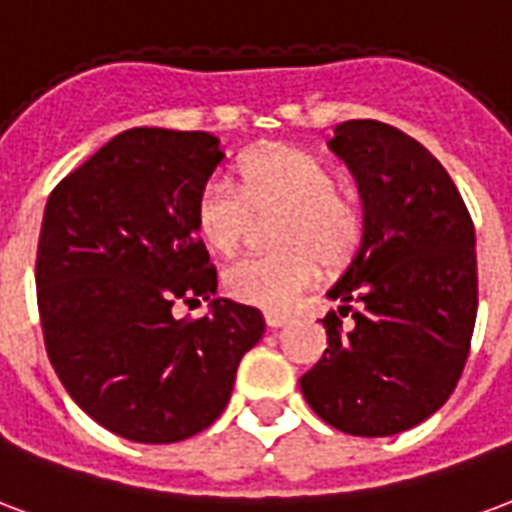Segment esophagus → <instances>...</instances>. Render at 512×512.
<instances>
[{"mask_svg": "<svg viewBox=\"0 0 512 512\" xmlns=\"http://www.w3.org/2000/svg\"><path fill=\"white\" fill-rule=\"evenodd\" d=\"M290 323V317L287 314H279V312H266V325L268 328H282V325Z\"/></svg>", "mask_w": 512, "mask_h": 512, "instance_id": "obj_1", "label": "esophagus"}]
</instances>
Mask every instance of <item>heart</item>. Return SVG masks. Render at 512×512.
I'll use <instances>...</instances> for the list:
<instances>
[{
    "label": "heart",
    "instance_id": "obj_1",
    "mask_svg": "<svg viewBox=\"0 0 512 512\" xmlns=\"http://www.w3.org/2000/svg\"><path fill=\"white\" fill-rule=\"evenodd\" d=\"M274 255L241 257L225 271V290L246 306L282 312L320 282L323 263L342 268L363 241L361 203L336 184L323 157L298 146L249 154L238 168V189L206 181L195 203L200 238L219 255L244 244L255 219H274Z\"/></svg>",
    "mask_w": 512,
    "mask_h": 512
}]
</instances>
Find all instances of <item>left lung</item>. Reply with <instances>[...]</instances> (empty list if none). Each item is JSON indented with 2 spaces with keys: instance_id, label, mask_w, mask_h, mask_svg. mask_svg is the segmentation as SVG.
<instances>
[{
  "instance_id": "obj_1",
  "label": "left lung",
  "mask_w": 512,
  "mask_h": 512,
  "mask_svg": "<svg viewBox=\"0 0 512 512\" xmlns=\"http://www.w3.org/2000/svg\"><path fill=\"white\" fill-rule=\"evenodd\" d=\"M358 181L363 241L328 290V347L301 377L320 418L355 437H391L448 401L478 314L475 225L448 170L418 140L374 119L333 130Z\"/></svg>"
}]
</instances>
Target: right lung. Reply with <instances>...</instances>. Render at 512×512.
Returning <instances> with one entry per match:
<instances>
[{
  "instance_id": "add662e5",
  "label": "right lung",
  "mask_w": 512,
  "mask_h": 512,
  "mask_svg": "<svg viewBox=\"0 0 512 512\" xmlns=\"http://www.w3.org/2000/svg\"><path fill=\"white\" fill-rule=\"evenodd\" d=\"M225 154L208 132L135 127L51 192L37 244V306L59 380L102 429L143 445L208 429L266 320L217 293L195 203Z\"/></svg>"
}]
</instances>
